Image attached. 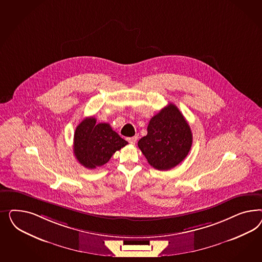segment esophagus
<instances>
[{"label":"esophagus","mask_w":262,"mask_h":262,"mask_svg":"<svg viewBox=\"0 0 262 262\" xmlns=\"http://www.w3.org/2000/svg\"><path fill=\"white\" fill-rule=\"evenodd\" d=\"M127 141L130 143V144H135L136 142V140H137V136H133V137H127Z\"/></svg>","instance_id":"esophagus-1"}]
</instances>
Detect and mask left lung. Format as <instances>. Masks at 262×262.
Returning a JSON list of instances; mask_svg holds the SVG:
<instances>
[{
    "label": "left lung",
    "instance_id": "1",
    "mask_svg": "<svg viewBox=\"0 0 262 262\" xmlns=\"http://www.w3.org/2000/svg\"><path fill=\"white\" fill-rule=\"evenodd\" d=\"M148 134L138 141V147L151 166L170 170L186 158L192 146L191 128L182 112L169 103L151 117Z\"/></svg>",
    "mask_w": 262,
    "mask_h": 262
}]
</instances>
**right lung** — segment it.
<instances>
[{
	"mask_svg": "<svg viewBox=\"0 0 262 262\" xmlns=\"http://www.w3.org/2000/svg\"><path fill=\"white\" fill-rule=\"evenodd\" d=\"M127 144L110 124H96L94 117H86L76 128L74 154L82 166L95 169L105 164L115 151Z\"/></svg>",
	"mask_w": 262,
	"mask_h": 262,
	"instance_id": "obj_1",
	"label": "right lung"
}]
</instances>
